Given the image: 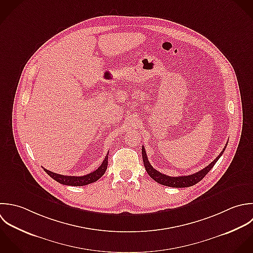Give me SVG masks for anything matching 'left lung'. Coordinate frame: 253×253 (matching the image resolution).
<instances>
[{
	"label": "left lung",
	"instance_id": "obj_1",
	"mask_svg": "<svg viewBox=\"0 0 253 253\" xmlns=\"http://www.w3.org/2000/svg\"><path fill=\"white\" fill-rule=\"evenodd\" d=\"M227 145L224 148V150L221 152V154L210 165H208L205 169H201L200 171H198L196 173H193V174H190V175H185V176H176V177L169 176V175H166V174L158 171L157 169H155L151 166V164L149 163V160H148V157H147V154H146L144 146L142 147V156H143V162H144L145 169H146L148 174L155 181H157L158 183H160L162 185H166V186H169V187L183 188V187H189V186L195 185L196 183L201 181L205 177V175L211 170V169L215 166V164L218 162V160L221 158V156L223 155L224 151L227 148Z\"/></svg>",
	"mask_w": 253,
	"mask_h": 253
}]
</instances>
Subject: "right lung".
I'll use <instances>...</instances> for the list:
<instances>
[{
    "label": "right lung",
    "mask_w": 253,
    "mask_h": 253,
    "mask_svg": "<svg viewBox=\"0 0 253 253\" xmlns=\"http://www.w3.org/2000/svg\"><path fill=\"white\" fill-rule=\"evenodd\" d=\"M107 164H108V154L106 155L104 161L102 162L101 166L95 169L94 171L83 175V176H68V175H62V174H58L55 172H52L48 169H45V172L51 176L54 180H56L57 182L64 184V185H70V186H83V185H87L90 184L92 182H95L96 180H98L105 172L106 169H107Z\"/></svg>",
    "instance_id": "right-lung-1"
}]
</instances>
